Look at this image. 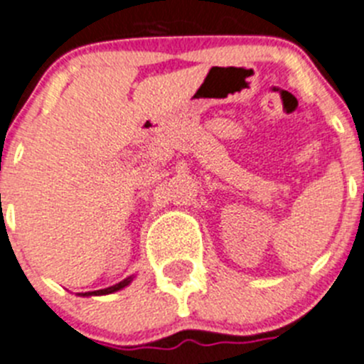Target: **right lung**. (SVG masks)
<instances>
[{"mask_svg": "<svg viewBox=\"0 0 364 364\" xmlns=\"http://www.w3.org/2000/svg\"><path fill=\"white\" fill-rule=\"evenodd\" d=\"M130 281H132V276L127 277V279H123L121 283L114 284V287L103 288V290H94V292H83V294H80V296L87 297V296H105V294H114V292H117V290H121V288H125L127 284H130Z\"/></svg>", "mask_w": 364, "mask_h": 364, "instance_id": "obj_1", "label": "right lung"}]
</instances>
